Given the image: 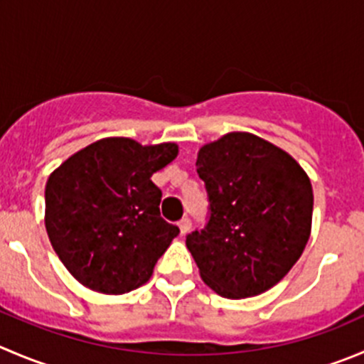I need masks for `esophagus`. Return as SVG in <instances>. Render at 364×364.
<instances>
[{
	"label": "esophagus",
	"instance_id": "esophagus-1",
	"mask_svg": "<svg viewBox=\"0 0 364 364\" xmlns=\"http://www.w3.org/2000/svg\"><path fill=\"white\" fill-rule=\"evenodd\" d=\"M179 231H181V235H186V232L190 231V228H192V222H190L188 217H183L181 220H179Z\"/></svg>",
	"mask_w": 364,
	"mask_h": 364
}]
</instances>
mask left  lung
Segmentation results:
<instances>
[{
	"label": "left lung",
	"mask_w": 364,
	"mask_h": 364,
	"mask_svg": "<svg viewBox=\"0 0 364 364\" xmlns=\"http://www.w3.org/2000/svg\"><path fill=\"white\" fill-rule=\"evenodd\" d=\"M206 228L186 236L204 283L225 299L259 295L297 263L311 232L313 188L304 168L252 133H228L197 154Z\"/></svg>",
	"instance_id": "left-lung-1"
}]
</instances>
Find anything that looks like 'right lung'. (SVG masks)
Returning <instances> with one entry per match:
<instances>
[{"label": "right lung", "mask_w": 364, "mask_h": 364, "mask_svg": "<svg viewBox=\"0 0 364 364\" xmlns=\"http://www.w3.org/2000/svg\"><path fill=\"white\" fill-rule=\"evenodd\" d=\"M178 156L172 142L101 139L67 158L46 183V231L60 261L94 291L142 287L179 235L160 215L151 176Z\"/></svg>", "instance_id": "add662e5"}]
</instances>
